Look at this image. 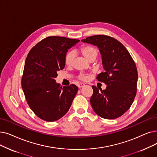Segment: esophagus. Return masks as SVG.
Listing matches in <instances>:
<instances>
[{
	"mask_svg": "<svg viewBox=\"0 0 157 157\" xmlns=\"http://www.w3.org/2000/svg\"><path fill=\"white\" fill-rule=\"evenodd\" d=\"M84 86H85V84H84V83H79V84L78 85V86L79 88H82V87H83Z\"/></svg>",
	"mask_w": 157,
	"mask_h": 157,
	"instance_id": "1",
	"label": "esophagus"
}]
</instances>
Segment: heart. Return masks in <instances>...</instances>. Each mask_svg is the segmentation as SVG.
Segmentation results:
<instances>
[{"label": "heart", "mask_w": 157, "mask_h": 157, "mask_svg": "<svg viewBox=\"0 0 157 157\" xmlns=\"http://www.w3.org/2000/svg\"><path fill=\"white\" fill-rule=\"evenodd\" d=\"M81 52L83 54V56L88 60L90 61L92 59H95L98 54V49L95 47L90 45H86L83 47L81 49ZM74 54L72 51L68 52L65 56V63L67 66H71L73 60H74ZM89 78L88 75L84 74H81L79 76V78L82 79V80H87Z\"/></svg>", "instance_id": "obj_1"}]
</instances>
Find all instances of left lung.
Returning <instances> with one entry per match:
<instances>
[{"label":"left lung","instance_id":"left-lung-1","mask_svg":"<svg viewBox=\"0 0 157 157\" xmlns=\"http://www.w3.org/2000/svg\"><path fill=\"white\" fill-rule=\"evenodd\" d=\"M81 42L97 46L105 69L97 76L106 85L102 90L92 86L90 104L102 118L114 119L123 115L132 105L137 93V67L125 47L116 39L106 35H95Z\"/></svg>","mask_w":157,"mask_h":157}]
</instances>
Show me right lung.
Returning <instances> with one entry per match:
<instances>
[{"label":"right lung","instance_id":"1","mask_svg":"<svg viewBox=\"0 0 157 157\" xmlns=\"http://www.w3.org/2000/svg\"><path fill=\"white\" fill-rule=\"evenodd\" d=\"M79 40L49 36L33 47L26 58L22 87L27 102L37 116L53 122L62 118L72 103L78 88L60 86L57 72L64 69L68 50Z\"/></svg>","mask_w":157,"mask_h":157}]
</instances>
